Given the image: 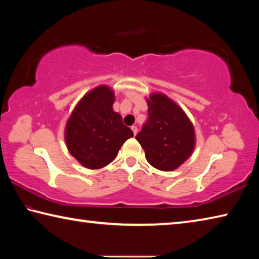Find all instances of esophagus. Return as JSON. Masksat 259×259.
I'll use <instances>...</instances> for the list:
<instances>
[{
	"label": "esophagus",
	"instance_id": "obj_1",
	"mask_svg": "<svg viewBox=\"0 0 259 259\" xmlns=\"http://www.w3.org/2000/svg\"><path fill=\"white\" fill-rule=\"evenodd\" d=\"M131 130H133L134 131V135L136 136V135H137V131H138V129H137V126H136V125H133V126H131Z\"/></svg>",
	"mask_w": 259,
	"mask_h": 259
}]
</instances>
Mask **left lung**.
<instances>
[{"instance_id": "8db88e82", "label": "left lung", "mask_w": 259, "mask_h": 259, "mask_svg": "<svg viewBox=\"0 0 259 259\" xmlns=\"http://www.w3.org/2000/svg\"><path fill=\"white\" fill-rule=\"evenodd\" d=\"M148 119L136 136L148 163L171 171L191 156L195 131L185 112L165 95L152 94L147 99Z\"/></svg>"}]
</instances>
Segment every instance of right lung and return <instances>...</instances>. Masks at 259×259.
I'll list each match as a JSON object with an SVG mask.
<instances>
[{"instance_id":"right-lung-1","label":"right lung","mask_w":259,"mask_h":259,"mask_svg":"<svg viewBox=\"0 0 259 259\" xmlns=\"http://www.w3.org/2000/svg\"><path fill=\"white\" fill-rule=\"evenodd\" d=\"M115 97L111 88L99 85L88 93L74 108L65 129L71 154L88 169H100L115 159L133 130L113 111Z\"/></svg>"}]
</instances>
